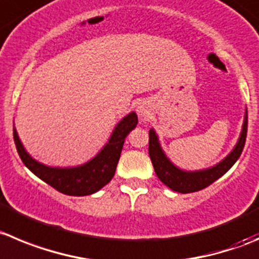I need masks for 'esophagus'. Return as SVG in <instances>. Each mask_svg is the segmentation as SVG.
Returning <instances> with one entry per match:
<instances>
[{
	"label": "esophagus",
	"mask_w": 259,
	"mask_h": 259,
	"mask_svg": "<svg viewBox=\"0 0 259 259\" xmlns=\"http://www.w3.org/2000/svg\"><path fill=\"white\" fill-rule=\"evenodd\" d=\"M150 112H151V110H150V107L147 103L142 102L137 105V114L140 115V118H144V119H146V118L150 115Z\"/></svg>",
	"instance_id": "esophagus-1"
}]
</instances>
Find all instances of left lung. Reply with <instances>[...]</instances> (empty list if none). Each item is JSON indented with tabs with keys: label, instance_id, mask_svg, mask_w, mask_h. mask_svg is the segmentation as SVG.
<instances>
[{
	"label": "left lung",
	"instance_id": "obj_1",
	"mask_svg": "<svg viewBox=\"0 0 259 259\" xmlns=\"http://www.w3.org/2000/svg\"><path fill=\"white\" fill-rule=\"evenodd\" d=\"M247 130L248 113L245 112L242 134H240L238 144L235 145L233 151L223 161L216 164L212 168L205 169V170L186 171L176 166L166 157V155L162 151L161 146H160L156 134L151 128L149 131V154L157 178L165 186L169 187L173 191L179 192V193H192V192H197L206 188V187L212 184L215 181H218L220 177H223L235 164L236 160L239 159L243 149H244L245 139H247Z\"/></svg>",
	"mask_w": 259,
	"mask_h": 259
}]
</instances>
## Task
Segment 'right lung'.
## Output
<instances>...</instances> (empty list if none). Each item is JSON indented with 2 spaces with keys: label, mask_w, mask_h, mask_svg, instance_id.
<instances>
[{
  "label": "right lung",
  "mask_w": 259,
  "mask_h": 259,
  "mask_svg": "<svg viewBox=\"0 0 259 259\" xmlns=\"http://www.w3.org/2000/svg\"><path fill=\"white\" fill-rule=\"evenodd\" d=\"M137 114L135 112L125 115L117 125L109 141L102 151L86 164L75 168H52L34 160L24 149L14 128V141L19 156L26 168L38 178L67 196H88L102 189L114 177L118 160L122 152L124 139L137 125Z\"/></svg>",
  "instance_id": "right-lung-1"
}]
</instances>
